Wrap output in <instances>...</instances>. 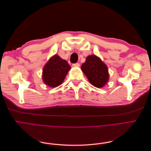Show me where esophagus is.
<instances>
[{"instance_id":"1","label":"esophagus","mask_w":151,"mask_h":151,"mask_svg":"<svg viewBox=\"0 0 151 151\" xmlns=\"http://www.w3.org/2000/svg\"><path fill=\"white\" fill-rule=\"evenodd\" d=\"M72 66L73 67H79L80 65H79V63H73Z\"/></svg>"}]
</instances>
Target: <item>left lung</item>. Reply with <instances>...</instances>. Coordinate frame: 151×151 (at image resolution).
Here are the masks:
<instances>
[{
    "instance_id": "left-lung-1",
    "label": "left lung",
    "mask_w": 151,
    "mask_h": 151,
    "mask_svg": "<svg viewBox=\"0 0 151 151\" xmlns=\"http://www.w3.org/2000/svg\"><path fill=\"white\" fill-rule=\"evenodd\" d=\"M81 70L88 77L89 83L98 88H103L109 79L108 67L97 56L91 55L87 57L81 66Z\"/></svg>"
}]
</instances>
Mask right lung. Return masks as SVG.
Wrapping results in <instances>:
<instances>
[{
    "label": "right lung",
    "mask_w": 151,
    "mask_h": 151,
    "mask_svg": "<svg viewBox=\"0 0 151 151\" xmlns=\"http://www.w3.org/2000/svg\"><path fill=\"white\" fill-rule=\"evenodd\" d=\"M70 68L66 60L55 55L43 67V81L51 88H56L63 83Z\"/></svg>",
    "instance_id": "right-lung-1"
}]
</instances>
